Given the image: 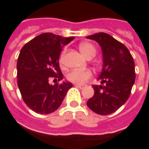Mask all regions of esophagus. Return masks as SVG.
<instances>
[{
  "mask_svg": "<svg viewBox=\"0 0 149 149\" xmlns=\"http://www.w3.org/2000/svg\"><path fill=\"white\" fill-rule=\"evenodd\" d=\"M76 87L79 88H84L86 87V84H75Z\"/></svg>",
  "mask_w": 149,
  "mask_h": 149,
  "instance_id": "esophagus-1",
  "label": "esophagus"
}]
</instances>
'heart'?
Segmentation results:
<instances>
[{
  "label": "heart",
  "instance_id": "b5f03b06",
  "mask_svg": "<svg viewBox=\"0 0 149 149\" xmlns=\"http://www.w3.org/2000/svg\"><path fill=\"white\" fill-rule=\"evenodd\" d=\"M80 50L82 52V54L87 57L88 59H90L93 57L97 53V49L95 46L91 43L84 42L81 43L80 45ZM65 56V51L62 52L61 55L59 58L60 64H62L63 59ZM93 76L92 72L89 69H84V70H72L70 72H68L67 75V79L68 81L76 83V84H83L85 81L90 79Z\"/></svg>",
  "mask_w": 149,
  "mask_h": 149
}]
</instances>
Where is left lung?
<instances>
[{"mask_svg": "<svg viewBox=\"0 0 149 149\" xmlns=\"http://www.w3.org/2000/svg\"><path fill=\"white\" fill-rule=\"evenodd\" d=\"M88 39L96 40L103 52V68L99 76L101 85L94 84V96L87 105L100 115H109L127 101L136 79L133 57L127 47L104 33L93 34Z\"/></svg>", "mask_w": 149, "mask_h": 149, "instance_id": "1", "label": "left lung"}]
</instances>
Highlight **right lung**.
Returning <instances> with one entry per match:
<instances>
[{
  "label": "right lung",
  "instance_id": "right-lung-1",
  "mask_svg": "<svg viewBox=\"0 0 149 149\" xmlns=\"http://www.w3.org/2000/svg\"><path fill=\"white\" fill-rule=\"evenodd\" d=\"M74 37H62L45 33L26 43L21 49L17 64V84L21 97L30 109L39 114H49L59 109L70 82L49 84V81H62L59 56L63 47Z\"/></svg>",
  "mask_w": 149,
  "mask_h": 149
}]
</instances>
